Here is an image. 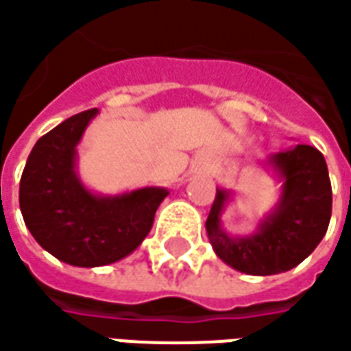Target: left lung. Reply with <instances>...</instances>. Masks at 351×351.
<instances>
[{"label":"left lung","mask_w":351,"mask_h":351,"mask_svg":"<svg viewBox=\"0 0 351 351\" xmlns=\"http://www.w3.org/2000/svg\"><path fill=\"white\" fill-rule=\"evenodd\" d=\"M282 182L275 209L250 236H232L221 215L232 192L217 188L206 230L217 257L240 273L278 275L300 265L323 240L332 211V188L323 154L298 144L267 159Z\"/></svg>","instance_id":"8db88e82"}]
</instances>
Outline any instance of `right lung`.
Masks as SVG:
<instances>
[{"label": "right lung", "instance_id": "right-lung-1", "mask_svg": "<svg viewBox=\"0 0 351 351\" xmlns=\"http://www.w3.org/2000/svg\"><path fill=\"white\" fill-rule=\"evenodd\" d=\"M97 115L88 109L57 125L32 147L21 176L19 204L34 240L75 267H101L130 256L149 234L167 188L94 194L76 173V145Z\"/></svg>", "mask_w": 351, "mask_h": 351}]
</instances>
